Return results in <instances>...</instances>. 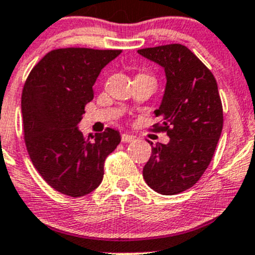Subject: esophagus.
<instances>
[{
  "label": "esophagus",
  "instance_id": "34e87169",
  "mask_svg": "<svg viewBox=\"0 0 255 255\" xmlns=\"http://www.w3.org/2000/svg\"><path fill=\"white\" fill-rule=\"evenodd\" d=\"M134 135L132 134H128V133H123L122 134V142L123 143H129V142L134 141Z\"/></svg>",
  "mask_w": 255,
  "mask_h": 255
}]
</instances>
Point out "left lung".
I'll return each instance as SVG.
<instances>
[{
	"label": "left lung",
	"mask_w": 255,
	"mask_h": 255,
	"mask_svg": "<svg viewBox=\"0 0 255 255\" xmlns=\"http://www.w3.org/2000/svg\"><path fill=\"white\" fill-rule=\"evenodd\" d=\"M138 54L165 69V94L154 111L162 121L153 130L170 137L167 144L152 147L143 178L158 194H180L199 181L220 138L224 120L218 84L205 64L181 44L146 47Z\"/></svg>",
	"instance_id": "8db88e82"
}]
</instances>
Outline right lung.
I'll return each instance as SVG.
<instances>
[{"label": "right lung", "mask_w": 255, "mask_h": 255, "mask_svg": "<svg viewBox=\"0 0 255 255\" xmlns=\"http://www.w3.org/2000/svg\"><path fill=\"white\" fill-rule=\"evenodd\" d=\"M122 50H51L32 68L21 95L23 138L32 165L56 191L71 197L101 185L104 161L121 142L118 130L78 129L102 69Z\"/></svg>", "instance_id": "1"}]
</instances>
